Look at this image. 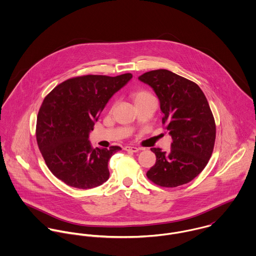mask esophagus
I'll list each match as a JSON object with an SVG mask.
<instances>
[{
	"label": "esophagus",
	"instance_id": "1",
	"mask_svg": "<svg viewBox=\"0 0 256 256\" xmlns=\"http://www.w3.org/2000/svg\"><path fill=\"white\" fill-rule=\"evenodd\" d=\"M124 150L126 152H137L139 150V148H137V146H126L124 148Z\"/></svg>",
	"mask_w": 256,
	"mask_h": 256
}]
</instances>
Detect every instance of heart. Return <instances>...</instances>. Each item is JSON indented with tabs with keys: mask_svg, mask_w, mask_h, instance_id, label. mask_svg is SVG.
I'll list each match as a JSON object with an SVG mask.
<instances>
[{
	"mask_svg": "<svg viewBox=\"0 0 256 256\" xmlns=\"http://www.w3.org/2000/svg\"><path fill=\"white\" fill-rule=\"evenodd\" d=\"M150 96L148 92L145 90H139V92H135L132 94V98H133V100H134V104H136L137 102H141L142 100H144L146 96Z\"/></svg>",
	"mask_w": 256,
	"mask_h": 256,
	"instance_id": "obj_1",
	"label": "heart"
}]
</instances>
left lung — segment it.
<instances>
[{"instance_id":"left-lung-1","label":"left lung","mask_w":256,"mask_h":256,"mask_svg":"<svg viewBox=\"0 0 256 256\" xmlns=\"http://www.w3.org/2000/svg\"><path fill=\"white\" fill-rule=\"evenodd\" d=\"M138 78L156 92L162 124L172 138L168 152L150 148L156 160L146 176L162 187L190 182L207 166L215 145L216 125L207 98L198 84L168 70L150 71Z\"/></svg>"}]
</instances>
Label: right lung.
<instances>
[{
	"instance_id": "add662e5",
	"label": "right lung",
	"mask_w": 256,
	"mask_h": 256,
	"mask_svg": "<svg viewBox=\"0 0 256 256\" xmlns=\"http://www.w3.org/2000/svg\"><path fill=\"white\" fill-rule=\"evenodd\" d=\"M131 78L130 73L76 76L58 84L44 98L37 115V144L58 180L90 189L110 178L108 162L121 148H94L88 135L112 96Z\"/></svg>"
}]
</instances>
